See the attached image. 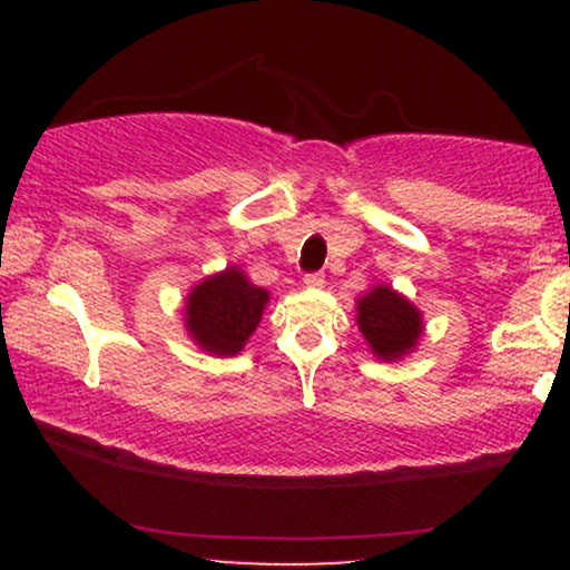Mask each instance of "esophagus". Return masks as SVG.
I'll return each instance as SVG.
<instances>
[{
    "label": "esophagus",
    "instance_id": "1",
    "mask_svg": "<svg viewBox=\"0 0 570 570\" xmlns=\"http://www.w3.org/2000/svg\"><path fill=\"white\" fill-rule=\"evenodd\" d=\"M324 283H326V279H324L322 272H314V275L303 277V285H306V287H324Z\"/></svg>",
    "mask_w": 570,
    "mask_h": 570
}]
</instances>
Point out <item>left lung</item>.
I'll return each instance as SVG.
<instances>
[{
  "mask_svg": "<svg viewBox=\"0 0 570 570\" xmlns=\"http://www.w3.org/2000/svg\"><path fill=\"white\" fill-rule=\"evenodd\" d=\"M355 322L373 357L396 363L415 353L423 337V311L392 285H373L355 301Z\"/></svg>",
  "mask_w": 570,
  "mask_h": 570,
  "instance_id": "8db88e82",
  "label": "left lung"
}]
</instances>
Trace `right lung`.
I'll return each mask as SVG.
<instances>
[{"label":"right lung","mask_w":570,"mask_h":570,"mask_svg":"<svg viewBox=\"0 0 570 570\" xmlns=\"http://www.w3.org/2000/svg\"><path fill=\"white\" fill-rule=\"evenodd\" d=\"M269 291L254 285L238 264L202 277L184 298V330L207 355L233 357L262 322Z\"/></svg>","instance_id":"right-lung-1"}]
</instances>
